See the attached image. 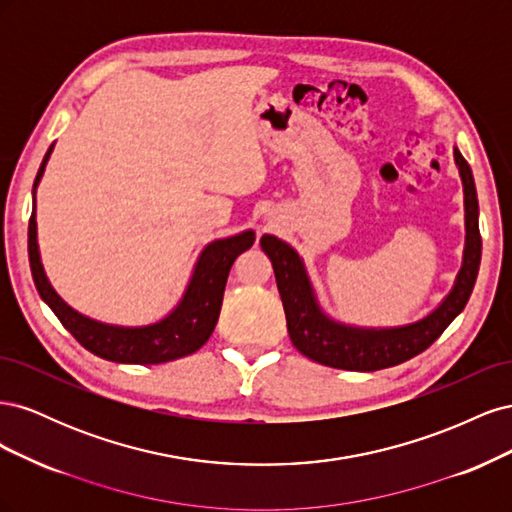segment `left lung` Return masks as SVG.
Masks as SVG:
<instances>
[{"label":"left lung","mask_w":512,"mask_h":512,"mask_svg":"<svg viewBox=\"0 0 512 512\" xmlns=\"http://www.w3.org/2000/svg\"><path fill=\"white\" fill-rule=\"evenodd\" d=\"M455 162L463 179V192H466V252H463V267L457 275L455 288L436 312L408 324V327L376 331L354 329L329 320L320 312L314 299L312 284L307 280L299 254L277 237L265 235L260 239L262 252L269 256L273 265L292 346L305 354L307 359L348 371H378L393 367L427 350L466 307L476 284L483 239H480L478 230V198L472 168L459 149H455Z\"/></svg>","instance_id":"1"}]
</instances>
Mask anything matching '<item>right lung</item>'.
Listing matches in <instances>:
<instances>
[{"label":"right lung","mask_w":512,"mask_h":512,"mask_svg":"<svg viewBox=\"0 0 512 512\" xmlns=\"http://www.w3.org/2000/svg\"><path fill=\"white\" fill-rule=\"evenodd\" d=\"M53 145L46 151L40 164V170L34 181V211L29 218L27 247H29V267H32L34 284L40 297L46 301L59 322L72 333V337L89 352H94L100 359L113 363H134V365H156L181 359L205 346L211 337L215 322L220 318L224 288L232 262L245 250L254 245V232L247 230L237 237H228L209 243L200 254L194 275L188 290H185L181 303L170 316L164 320L149 324V327L123 329L113 324H102L89 320L74 312L64 301L57 297V292L46 280L38 241H36V185L44 173L46 160H49Z\"/></svg>","instance_id":"obj_1"}]
</instances>
